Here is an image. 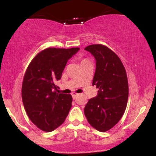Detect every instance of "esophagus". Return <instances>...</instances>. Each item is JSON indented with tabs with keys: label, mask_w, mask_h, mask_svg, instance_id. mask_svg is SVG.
Wrapping results in <instances>:
<instances>
[{
	"label": "esophagus",
	"mask_w": 156,
	"mask_h": 156,
	"mask_svg": "<svg viewBox=\"0 0 156 156\" xmlns=\"http://www.w3.org/2000/svg\"><path fill=\"white\" fill-rule=\"evenodd\" d=\"M79 95V94H77V93H75V92H73L72 94V98H73V99H75V98L76 97V96H78Z\"/></svg>",
	"instance_id": "1"
}]
</instances>
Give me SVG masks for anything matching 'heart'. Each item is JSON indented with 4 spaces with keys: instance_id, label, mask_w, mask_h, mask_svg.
<instances>
[{
    "instance_id": "heart-1",
    "label": "heart",
    "mask_w": 156,
    "mask_h": 156,
    "mask_svg": "<svg viewBox=\"0 0 156 156\" xmlns=\"http://www.w3.org/2000/svg\"><path fill=\"white\" fill-rule=\"evenodd\" d=\"M84 61H87V59H84V60L82 61V62H84Z\"/></svg>"
}]
</instances>
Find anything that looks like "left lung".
<instances>
[{"instance_id":"obj_1","label":"left lung","mask_w":156,"mask_h":156,"mask_svg":"<svg viewBox=\"0 0 156 156\" xmlns=\"http://www.w3.org/2000/svg\"><path fill=\"white\" fill-rule=\"evenodd\" d=\"M94 57L96 70L92 85L99 89L84 107V115L91 126L107 131L121 119L126 108L129 84L126 72L119 57L107 47L91 44L84 48Z\"/></svg>"}]
</instances>
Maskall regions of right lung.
I'll list each match as a JSON object with an SVG mask.
<instances>
[{
  "mask_svg": "<svg viewBox=\"0 0 156 156\" xmlns=\"http://www.w3.org/2000/svg\"><path fill=\"white\" fill-rule=\"evenodd\" d=\"M47 48L34 57L25 72L22 85V99L27 116L42 131H54L65 121L72 107L70 94L57 93L67 61L80 50Z\"/></svg>",
  "mask_w": 156,
  "mask_h": 156,
  "instance_id": "obj_1",
  "label": "right lung"
}]
</instances>
